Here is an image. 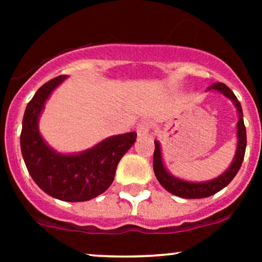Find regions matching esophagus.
Returning a JSON list of instances; mask_svg holds the SVG:
<instances>
[{
	"instance_id": "obj_1",
	"label": "esophagus",
	"mask_w": 262,
	"mask_h": 262,
	"mask_svg": "<svg viewBox=\"0 0 262 262\" xmlns=\"http://www.w3.org/2000/svg\"><path fill=\"white\" fill-rule=\"evenodd\" d=\"M150 134V124L148 121H142L137 126V136L138 138H146Z\"/></svg>"
}]
</instances>
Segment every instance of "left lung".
Wrapping results in <instances>:
<instances>
[{
    "instance_id": "obj_1",
    "label": "left lung",
    "mask_w": 262,
    "mask_h": 262,
    "mask_svg": "<svg viewBox=\"0 0 262 262\" xmlns=\"http://www.w3.org/2000/svg\"><path fill=\"white\" fill-rule=\"evenodd\" d=\"M209 90H218V91L223 92L227 97L233 101L236 105L237 110H238L239 120L237 123V136H238V143H237V150L234 160L232 162L231 167L221 175L219 178L214 179L212 181L207 182H187L184 180H179V179L173 178L172 175L166 171L163 167L162 157H161V149L158 142H155V153H153V171L157 178L158 182L167 190L171 194L176 195V196L184 198V199H202V198H208L210 195H214L215 192L221 191L222 189L227 186L234 176L237 175L238 170L241 168L242 161H244L245 152H246V144H247V137H246V126L244 123V113H242V106L239 101L237 100L236 95L232 92L227 84L223 82H215L212 86L208 87Z\"/></svg>"
}]
</instances>
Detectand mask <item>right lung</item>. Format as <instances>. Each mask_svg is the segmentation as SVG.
I'll return each instance as SVG.
<instances>
[{"instance_id": "right-lung-1", "label": "right lung", "mask_w": 262, "mask_h": 262, "mask_svg": "<svg viewBox=\"0 0 262 262\" xmlns=\"http://www.w3.org/2000/svg\"><path fill=\"white\" fill-rule=\"evenodd\" d=\"M66 76L44 83L26 106L20 146L29 173L44 192L64 202H86L107 190L115 178L119 161L134 144L137 133L110 137L78 155L55 153L47 146L38 129L44 102Z\"/></svg>"}]
</instances>
